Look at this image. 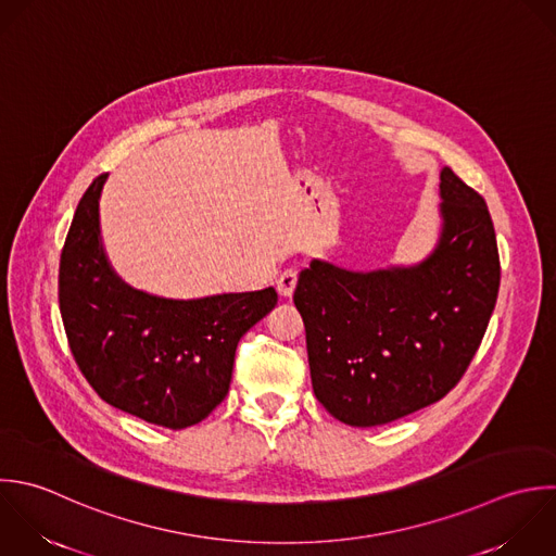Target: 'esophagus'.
<instances>
[{
  "instance_id": "obj_1",
  "label": "esophagus",
  "mask_w": 556,
  "mask_h": 556,
  "mask_svg": "<svg viewBox=\"0 0 556 556\" xmlns=\"http://www.w3.org/2000/svg\"><path fill=\"white\" fill-rule=\"evenodd\" d=\"M296 288V270L294 268H286L279 277H277V290L281 296H290Z\"/></svg>"
}]
</instances>
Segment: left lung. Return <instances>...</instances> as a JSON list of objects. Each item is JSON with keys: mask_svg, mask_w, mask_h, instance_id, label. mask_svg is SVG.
<instances>
[{"mask_svg": "<svg viewBox=\"0 0 556 556\" xmlns=\"http://www.w3.org/2000/svg\"><path fill=\"white\" fill-rule=\"evenodd\" d=\"M440 227L416 264L349 270L312 260L294 305L305 325L312 388L351 427H379L444 399L492 318L501 260L485 199L440 170Z\"/></svg>", "mask_w": 556, "mask_h": 556, "instance_id": "obj_1", "label": "left lung"}]
</instances>
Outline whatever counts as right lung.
I'll return each mask as SVG.
<instances>
[{"label":"right lung","instance_id":"1","mask_svg":"<svg viewBox=\"0 0 556 556\" xmlns=\"http://www.w3.org/2000/svg\"><path fill=\"white\" fill-rule=\"evenodd\" d=\"M108 173L77 203L60 257V314L71 353L112 407L173 431L207 418L229 392L240 338L275 305V288L201 299L138 290L112 268L99 223Z\"/></svg>","mask_w":556,"mask_h":556}]
</instances>
